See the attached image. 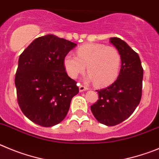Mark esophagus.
I'll list each match as a JSON object with an SVG mask.
<instances>
[{"mask_svg": "<svg viewBox=\"0 0 159 159\" xmlns=\"http://www.w3.org/2000/svg\"><path fill=\"white\" fill-rule=\"evenodd\" d=\"M86 90H88V88H87V87L84 86V85H79V91H80V92L86 91Z\"/></svg>", "mask_w": 159, "mask_h": 159, "instance_id": "esophagus-1", "label": "esophagus"}]
</instances>
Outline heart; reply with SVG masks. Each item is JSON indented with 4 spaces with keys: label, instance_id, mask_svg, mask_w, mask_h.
Listing matches in <instances>:
<instances>
[{
    "label": "heart",
    "instance_id": "1",
    "mask_svg": "<svg viewBox=\"0 0 159 159\" xmlns=\"http://www.w3.org/2000/svg\"><path fill=\"white\" fill-rule=\"evenodd\" d=\"M63 65L67 74L76 78L87 71L86 81H94L98 86L113 82L120 70L121 57L114 47L101 43H87L77 50V56L68 54L64 57Z\"/></svg>",
    "mask_w": 159,
    "mask_h": 159
}]
</instances>
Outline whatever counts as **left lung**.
<instances>
[{
	"mask_svg": "<svg viewBox=\"0 0 159 159\" xmlns=\"http://www.w3.org/2000/svg\"><path fill=\"white\" fill-rule=\"evenodd\" d=\"M109 41L120 55V71L111 85L97 90L99 100L90 108L98 122L115 126L128 119L139 104L143 69L139 55L127 43L117 37Z\"/></svg>",
	"mask_w": 159,
	"mask_h": 159,
	"instance_id": "1",
	"label": "left lung"
}]
</instances>
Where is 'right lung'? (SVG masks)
Segmentation results:
<instances>
[{"mask_svg":"<svg viewBox=\"0 0 159 159\" xmlns=\"http://www.w3.org/2000/svg\"><path fill=\"white\" fill-rule=\"evenodd\" d=\"M76 46L47 35L35 39L20 55L15 78L17 101L23 113L35 124L52 127L62 122L79 92L63 65L64 57Z\"/></svg>","mask_w":159,"mask_h":159,"instance_id":"right-lung-1","label":"right lung"}]
</instances>
